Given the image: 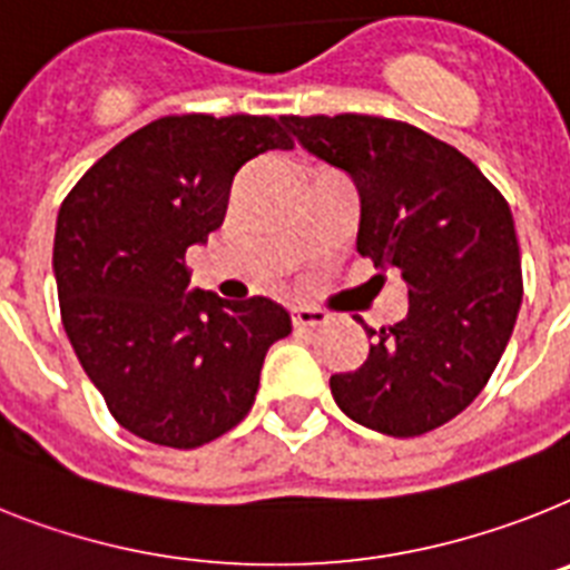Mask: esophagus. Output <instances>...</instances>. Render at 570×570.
<instances>
[{
    "label": "esophagus",
    "instance_id": "34e87169",
    "mask_svg": "<svg viewBox=\"0 0 570 570\" xmlns=\"http://www.w3.org/2000/svg\"><path fill=\"white\" fill-rule=\"evenodd\" d=\"M330 322V315L324 309L315 307H298L293 313V324L298 330H309V327H322V324Z\"/></svg>",
    "mask_w": 570,
    "mask_h": 570
}]
</instances>
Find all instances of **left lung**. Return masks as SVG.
Here are the masks:
<instances>
[{
  "label": "left lung",
  "mask_w": 570,
  "mask_h": 570,
  "mask_svg": "<svg viewBox=\"0 0 570 570\" xmlns=\"http://www.w3.org/2000/svg\"><path fill=\"white\" fill-rule=\"evenodd\" d=\"M304 150L358 190L356 248L409 286V313L367 327L362 367L330 376L338 409L391 438H417L481 394L513 336L521 255L504 196L461 150L376 115H284ZM382 277V275H376Z\"/></svg>",
  "instance_id": "obj_1"
}]
</instances>
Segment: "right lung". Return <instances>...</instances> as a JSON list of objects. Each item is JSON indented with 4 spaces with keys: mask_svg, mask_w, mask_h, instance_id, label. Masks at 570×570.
Returning a JSON list of instances; mask_svg holds the SVG:
<instances>
[{
    "mask_svg": "<svg viewBox=\"0 0 570 570\" xmlns=\"http://www.w3.org/2000/svg\"><path fill=\"white\" fill-rule=\"evenodd\" d=\"M293 138L269 115H167L100 156L60 205L55 277L66 336L127 432L196 449L255 403L281 304L190 289L185 252L223 226L232 181Z\"/></svg>",
    "mask_w": 570,
    "mask_h": 570,
    "instance_id": "1",
    "label": "right lung"
}]
</instances>
